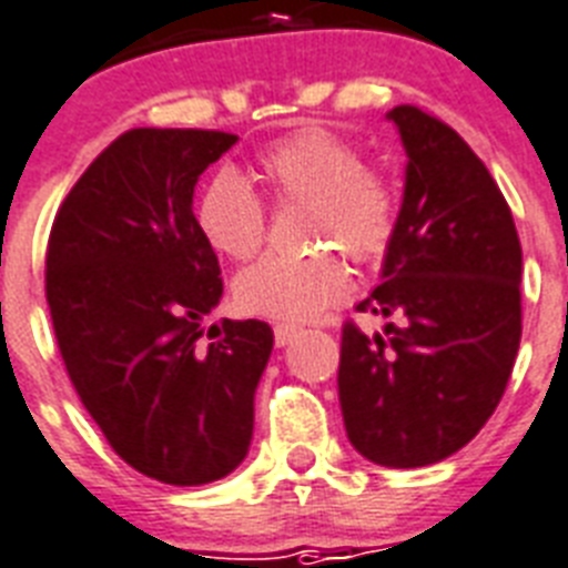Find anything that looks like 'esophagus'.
I'll use <instances>...</instances> for the list:
<instances>
[{"mask_svg":"<svg viewBox=\"0 0 568 568\" xmlns=\"http://www.w3.org/2000/svg\"><path fill=\"white\" fill-rule=\"evenodd\" d=\"M297 336H301V327H297V324H276L274 327V342L280 347L292 345Z\"/></svg>","mask_w":568,"mask_h":568,"instance_id":"obj_1","label":"esophagus"}]
</instances>
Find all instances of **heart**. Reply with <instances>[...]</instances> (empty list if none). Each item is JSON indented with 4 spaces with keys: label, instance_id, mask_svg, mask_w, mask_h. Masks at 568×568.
<instances>
[{
    "label": "heart",
    "instance_id": "1",
    "mask_svg": "<svg viewBox=\"0 0 568 568\" xmlns=\"http://www.w3.org/2000/svg\"><path fill=\"white\" fill-rule=\"evenodd\" d=\"M256 173L276 205H306L303 235L310 247H336L359 265L388 253L400 223V191L386 173L365 168L351 141L321 126L267 144ZM196 223L226 258H250L267 235L262 196L223 171L205 185ZM235 303L250 315L310 321L347 292V271L329 250L310 256H265L235 276Z\"/></svg>",
    "mask_w": 568,
    "mask_h": 568
}]
</instances>
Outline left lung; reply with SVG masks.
<instances>
[{
  "instance_id": "8db88e82",
  "label": "left lung",
  "mask_w": 568,
  "mask_h": 568,
  "mask_svg": "<svg viewBox=\"0 0 568 568\" xmlns=\"http://www.w3.org/2000/svg\"><path fill=\"white\" fill-rule=\"evenodd\" d=\"M406 150L383 283L342 327L347 439L386 468H422L475 439L501 400L521 338V244L510 205L463 138L415 105L386 114Z\"/></svg>"
}]
</instances>
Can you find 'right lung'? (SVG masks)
<instances>
[{
  "label": "right lung",
  "mask_w": 568,
  "mask_h": 568,
  "mask_svg": "<svg viewBox=\"0 0 568 568\" xmlns=\"http://www.w3.org/2000/svg\"><path fill=\"white\" fill-rule=\"evenodd\" d=\"M239 135L129 129L58 209L47 303L58 351L123 463L171 486L221 480L247 457L253 395L274 347L265 321L203 318L221 265L194 217V185Z\"/></svg>",
  "instance_id": "obj_1"
}]
</instances>
